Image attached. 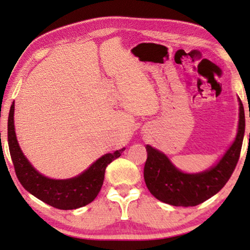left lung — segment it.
<instances>
[{"instance_id": "left-lung-1", "label": "left lung", "mask_w": 250, "mask_h": 250, "mask_svg": "<svg viewBox=\"0 0 250 250\" xmlns=\"http://www.w3.org/2000/svg\"><path fill=\"white\" fill-rule=\"evenodd\" d=\"M237 138L216 166L198 174L182 173L169 159L152 146H146L143 176L153 197L173 206H197L216 194L230 179L237 166L245 135V110L239 99Z\"/></svg>"}]
</instances>
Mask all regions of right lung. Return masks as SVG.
<instances>
[{"mask_svg":"<svg viewBox=\"0 0 250 250\" xmlns=\"http://www.w3.org/2000/svg\"><path fill=\"white\" fill-rule=\"evenodd\" d=\"M13 114L15 104L10 108L8 119V143L16 175L21 186L43 203L58 209H76L92 203L100 192L107 166L118 158L125 148L102 156L87 170L73 179H49L37 172L23 156L16 138Z\"/></svg>","mask_w":250,"mask_h":250,"instance_id":"obj_1","label":"right lung"}]
</instances>
